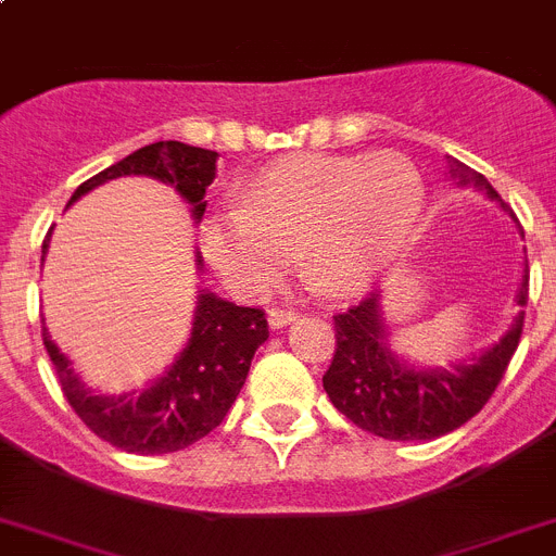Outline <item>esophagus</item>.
Instances as JSON below:
<instances>
[{"mask_svg": "<svg viewBox=\"0 0 556 556\" xmlns=\"http://www.w3.org/2000/svg\"><path fill=\"white\" fill-rule=\"evenodd\" d=\"M296 313L288 311V307H271L268 311V325H271V330H282V327H288L291 321H296Z\"/></svg>", "mask_w": 556, "mask_h": 556, "instance_id": "obj_1", "label": "esophagus"}]
</instances>
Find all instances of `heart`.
<instances>
[{
    "mask_svg": "<svg viewBox=\"0 0 556 556\" xmlns=\"http://www.w3.org/2000/svg\"><path fill=\"white\" fill-rule=\"evenodd\" d=\"M238 210L201 224V249L243 299L271 293L299 260L321 296H352L403 254L425 212V181L412 159L296 153L238 187Z\"/></svg>",
    "mask_w": 556,
    "mask_h": 556,
    "instance_id": "obj_1",
    "label": "heart"
}]
</instances>
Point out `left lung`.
Segmentation results:
<instances>
[{"label": "left lung", "mask_w": 556, "mask_h": 556, "mask_svg": "<svg viewBox=\"0 0 556 556\" xmlns=\"http://www.w3.org/2000/svg\"><path fill=\"white\" fill-rule=\"evenodd\" d=\"M453 176L486 190L492 201H501L490 181L456 162ZM504 206V204H501ZM506 210V206H504ZM529 302V274L520 282L518 305ZM336 352L325 371V392L350 422L375 437L394 442H422L456 431L472 419L495 394L506 366L520 344L523 311L498 344L472 364L447 369H414L400 364L386 346V327L380 318V293H369L364 302L332 316Z\"/></svg>", "instance_id": "left-lung-1"}]
</instances>
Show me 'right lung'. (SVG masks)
Listing matches in <instances>:
<instances>
[{
    "instance_id": "right-lung-1",
    "label": "right lung",
    "mask_w": 556,
    "mask_h": 556,
    "mask_svg": "<svg viewBox=\"0 0 556 556\" xmlns=\"http://www.w3.org/2000/svg\"><path fill=\"white\" fill-rule=\"evenodd\" d=\"M218 153L192 148L185 142L144 144L123 162L111 164L77 187L70 204L94 187L119 176H153L173 185L178 195L201 218L206 210V187L215 178ZM50 240V235H47ZM47 240L41 251L47 254ZM201 265V260H198ZM47 355L55 366L58 383L72 412L84 419L86 428L111 442L119 451L159 456L190 447L224 422L226 412L238 400L249 375L251 358L268 338V321L260 307H238L204 291L198 296L192 332L176 364L153 380L148 389L131 394H94L70 369L66 355L50 341L47 327L41 330Z\"/></svg>"
}]
</instances>
